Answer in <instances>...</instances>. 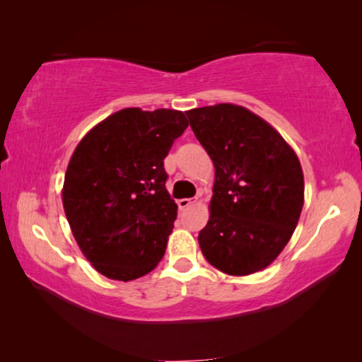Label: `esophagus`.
<instances>
[{
    "mask_svg": "<svg viewBox=\"0 0 362 362\" xmlns=\"http://www.w3.org/2000/svg\"><path fill=\"white\" fill-rule=\"evenodd\" d=\"M192 203H195V202H193V199H190V198H180V199H177V204H179L180 209L188 208Z\"/></svg>",
    "mask_w": 362,
    "mask_h": 362,
    "instance_id": "1",
    "label": "esophagus"
}]
</instances>
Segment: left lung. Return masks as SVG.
Segmentation results:
<instances>
[{
    "label": "left lung",
    "instance_id": "8db88e82",
    "mask_svg": "<svg viewBox=\"0 0 362 362\" xmlns=\"http://www.w3.org/2000/svg\"><path fill=\"white\" fill-rule=\"evenodd\" d=\"M214 164L208 224L198 242L219 272L245 276L267 268L288 244L304 204V174L281 134L245 107L185 112Z\"/></svg>",
    "mask_w": 362,
    "mask_h": 362
}]
</instances>
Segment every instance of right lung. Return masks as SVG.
<instances>
[{
	"mask_svg": "<svg viewBox=\"0 0 362 362\" xmlns=\"http://www.w3.org/2000/svg\"><path fill=\"white\" fill-rule=\"evenodd\" d=\"M187 127L179 110L123 109L74 149L63 208L81 252L104 276L132 281L163 260L177 218L164 159Z\"/></svg>",
	"mask_w": 362,
	"mask_h": 362,
	"instance_id": "right-lung-1",
	"label": "right lung"
}]
</instances>
